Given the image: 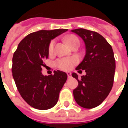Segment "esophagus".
I'll return each instance as SVG.
<instances>
[{
  "mask_svg": "<svg viewBox=\"0 0 128 128\" xmlns=\"http://www.w3.org/2000/svg\"><path fill=\"white\" fill-rule=\"evenodd\" d=\"M67 75H68V78H71V73L70 72H67Z\"/></svg>",
  "mask_w": 128,
  "mask_h": 128,
  "instance_id": "34e87169",
  "label": "esophagus"
}]
</instances>
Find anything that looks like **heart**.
Here are the masks:
<instances>
[{"label":"heart","instance_id":"1","mask_svg":"<svg viewBox=\"0 0 128 128\" xmlns=\"http://www.w3.org/2000/svg\"><path fill=\"white\" fill-rule=\"evenodd\" d=\"M66 41L70 47H73L74 46L78 45L80 46V41L78 37L75 35H70L66 38ZM55 40H51L48 45V53L51 54L54 51L55 46ZM77 60L74 58H61L58 60L56 62V66L59 69L62 70H68L77 63Z\"/></svg>","mask_w":128,"mask_h":128}]
</instances>
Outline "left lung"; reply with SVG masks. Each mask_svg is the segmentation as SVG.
Returning a JSON list of instances; mask_svg holds the SVG:
<instances>
[{
  "label": "left lung",
  "instance_id": "left-lung-1",
  "mask_svg": "<svg viewBox=\"0 0 128 128\" xmlns=\"http://www.w3.org/2000/svg\"><path fill=\"white\" fill-rule=\"evenodd\" d=\"M71 32L80 36L86 45V56L76 70H85L86 75L80 79L76 73L72 74L78 81L73 96L79 106L93 108L104 101L112 88L116 67L112 48L95 32L82 28Z\"/></svg>",
  "mask_w": 128,
  "mask_h": 128
}]
</instances>
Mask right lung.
I'll use <instances>...</instances> for the list:
<instances>
[{"mask_svg": "<svg viewBox=\"0 0 128 128\" xmlns=\"http://www.w3.org/2000/svg\"><path fill=\"white\" fill-rule=\"evenodd\" d=\"M67 29L40 30L22 40L12 59V75L21 96L32 107L38 110L53 108L67 80L66 72L54 70V74L43 75L44 60L48 58L50 40Z\"/></svg>", "mask_w": 128, "mask_h": 128, "instance_id": "right-lung-1", "label": "right lung"}]
</instances>
